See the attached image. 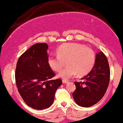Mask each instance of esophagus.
<instances>
[{"label":"esophagus","instance_id":"obj_1","mask_svg":"<svg viewBox=\"0 0 123 123\" xmlns=\"http://www.w3.org/2000/svg\"><path fill=\"white\" fill-rule=\"evenodd\" d=\"M68 82V80H62V83H64V84H66V83H67Z\"/></svg>","mask_w":123,"mask_h":123}]
</instances>
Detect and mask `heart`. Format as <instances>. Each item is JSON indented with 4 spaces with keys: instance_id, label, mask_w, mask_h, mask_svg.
Returning a JSON list of instances; mask_svg holds the SVG:
<instances>
[{
    "instance_id": "1",
    "label": "heart",
    "mask_w": 123,
    "mask_h": 123,
    "mask_svg": "<svg viewBox=\"0 0 123 123\" xmlns=\"http://www.w3.org/2000/svg\"><path fill=\"white\" fill-rule=\"evenodd\" d=\"M95 52L90 48L79 43H66L57 49V55H50L48 63L52 70L58 72L66 62L68 66L59 73L58 76L66 80L74 76H85L92 69L95 63Z\"/></svg>"
}]
</instances>
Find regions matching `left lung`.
I'll return each instance as SVG.
<instances>
[{"mask_svg": "<svg viewBox=\"0 0 123 123\" xmlns=\"http://www.w3.org/2000/svg\"><path fill=\"white\" fill-rule=\"evenodd\" d=\"M75 81L76 90L72 95L76 104L82 107H90L98 102L105 95L110 81L108 61L103 52L96 55V61L91 71Z\"/></svg>", "mask_w": 123, "mask_h": 123, "instance_id": "1", "label": "left lung"}]
</instances>
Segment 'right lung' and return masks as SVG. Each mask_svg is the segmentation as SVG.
Returning <instances> with one entry per match:
<instances>
[{"mask_svg":"<svg viewBox=\"0 0 123 123\" xmlns=\"http://www.w3.org/2000/svg\"><path fill=\"white\" fill-rule=\"evenodd\" d=\"M48 45L36 43L18 59L15 79L19 94L26 105L42 110L51 106L56 90L62 80H53L55 76L48 63Z\"/></svg>","mask_w":123,"mask_h":123,"instance_id":"1","label":"right lung"}]
</instances>
